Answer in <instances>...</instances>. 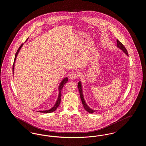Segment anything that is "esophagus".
Listing matches in <instances>:
<instances>
[{
  "label": "esophagus",
  "mask_w": 146,
  "mask_h": 146,
  "mask_svg": "<svg viewBox=\"0 0 146 146\" xmlns=\"http://www.w3.org/2000/svg\"><path fill=\"white\" fill-rule=\"evenodd\" d=\"M80 75L79 72H73L70 75V79H76L78 77H79Z\"/></svg>",
  "instance_id": "obj_1"
}]
</instances>
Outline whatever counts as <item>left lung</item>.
Returning <instances> with one entry per match:
<instances>
[{
  "label": "left lung",
  "instance_id": "8db88e82",
  "mask_svg": "<svg viewBox=\"0 0 146 146\" xmlns=\"http://www.w3.org/2000/svg\"><path fill=\"white\" fill-rule=\"evenodd\" d=\"M117 46L118 48L120 49L121 50H122V51H123L126 55L129 56L128 55L127 51L126 48L124 47V46L123 45V44L121 42H119L118 39L117 40ZM78 88L79 91V93H80V99H81L82 102L83 104L84 108H85V110L88 112L90 113H94L95 111H97V110H94L91 109L90 107L88 104H86V102H85V101L84 100V97L83 91V89H82V83L81 81H79L78 82Z\"/></svg>",
  "mask_w": 146,
  "mask_h": 146
}]
</instances>
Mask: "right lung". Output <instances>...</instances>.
Segmentation results:
<instances>
[{
  "instance_id": "1",
  "label": "right lung",
  "mask_w": 146,
  "mask_h": 146,
  "mask_svg": "<svg viewBox=\"0 0 146 146\" xmlns=\"http://www.w3.org/2000/svg\"><path fill=\"white\" fill-rule=\"evenodd\" d=\"M27 39V40H28ZM23 44H21V46H20V48H19V49L17 50L16 54H15V59H14V64H13V76H14V67H15V61H16V58H17V56L18 55V54L19 52V51H20L22 47L23 46ZM68 82V78L67 77H65L62 80V81L61 82V83L60 84L59 86H58V97L57 98V100L56 101L55 104L54 105V106L49 109L48 110H45V111H39V112H41V113H51V112H53V111H55L56 110V109L58 108V107L59 106V105L61 103V91L63 87L64 86V84L66 83L67 82Z\"/></svg>"
}]
</instances>
